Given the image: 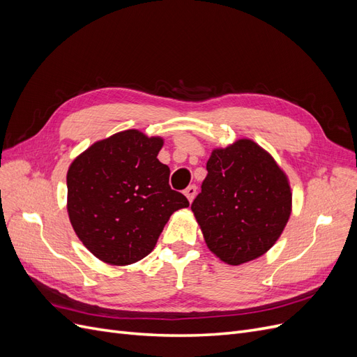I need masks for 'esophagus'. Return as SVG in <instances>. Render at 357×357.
<instances>
[{
	"mask_svg": "<svg viewBox=\"0 0 357 357\" xmlns=\"http://www.w3.org/2000/svg\"><path fill=\"white\" fill-rule=\"evenodd\" d=\"M185 195H186V198L192 202L193 198H195V195H197V186H195V185H190L189 188H186Z\"/></svg>",
	"mask_w": 357,
	"mask_h": 357,
	"instance_id": "obj_1",
	"label": "esophagus"
}]
</instances>
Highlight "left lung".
Wrapping results in <instances>:
<instances>
[{"instance_id": "obj_1", "label": "left lung", "mask_w": 357, "mask_h": 357, "mask_svg": "<svg viewBox=\"0 0 357 357\" xmlns=\"http://www.w3.org/2000/svg\"><path fill=\"white\" fill-rule=\"evenodd\" d=\"M207 171L192 211L210 250L229 265L266 253L290 218L284 172L252 139L214 149Z\"/></svg>"}]
</instances>
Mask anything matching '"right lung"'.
<instances>
[{
	"label": "right lung",
	"instance_id": "1",
	"mask_svg": "<svg viewBox=\"0 0 357 357\" xmlns=\"http://www.w3.org/2000/svg\"><path fill=\"white\" fill-rule=\"evenodd\" d=\"M164 139L137 129L117 132L75 158L67 174L68 215L88 250L110 265L142 261L169 215L189 207L168 185L158 159Z\"/></svg>",
	"mask_w": 357,
	"mask_h": 357
}]
</instances>
